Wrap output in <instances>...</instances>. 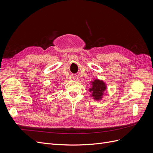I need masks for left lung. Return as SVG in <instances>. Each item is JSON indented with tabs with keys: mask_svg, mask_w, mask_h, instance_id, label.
Masks as SVG:
<instances>
[{
	"mask_svg": "<svg viewBox=\"0 0 153 153\" xmlns=\"http://www.w3.org/2000/svg\"><path fill=\"white\" fill-rule=\"evenodd\" d=\"M91 87L89 89L91 92L90 96L96 101H100L103 98L104 92L106 90V84L102 80L96 78L93 81L91 82Z\"/></svg>",
	"mask_w": 153,
	"mask_h": 153,
	"instance_id": "1",
	"label": "left lung"
}]
</instances>
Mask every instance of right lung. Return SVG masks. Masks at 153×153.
Instances as JSON below:
<instances>
[{"label": "right lung", "instance_id": "obj_1", "mask_svg": "<svg viewBox=\"0 0 153 153\" xmlns=\"http://www.w3.org/2000/svg\"><path fill=\"white\" fill-rule=\"evenodd\" d=\"M50 93H51V92H50Z\"/></svg>", "mask_w": 153, "mask_h": 153}]
</instances>
